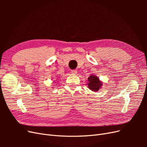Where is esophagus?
I'll return each mask as SVG.
<instances>
[{
  "mask_svg": "<svg viewBox=\"0 0 147 147\" xmlns=\"http://www.w3.org/2000/svg\"><path fill=\"white\" fill-rule=\"evenodd\" d=\"M71 73H72L73 75H76L77 74V70H72L71 71Z\"/></svg>",
  "mask_w": 147,
  "mask_h": 147,
  "instance_id": "1",
  "label": "esophagus"
}]
</instances>
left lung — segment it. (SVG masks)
<instances>
[{
  "instance_id": "8db88e82",
  "label": "left lung",
  "mask_w": 147,
  "mask_h": 147,
  "mask_svg": "<svg viewBox=\"0 0 147 147\" xmlns=\"http://www.w3.org/2000/svg\"><path fill=\"white\" fill-rule=\"evenodd\" d=\"M88 86L90 90L93 92L98 91L102 86V83L95 75H91L88 78Z\"/></svg>"
}]
</instances>
